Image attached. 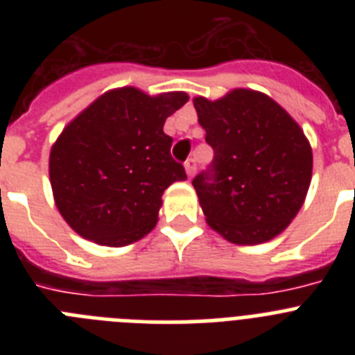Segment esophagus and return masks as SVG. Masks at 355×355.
Here are the masks:
<instances>
[{
  "mask_svg": "<svg viewBox=\"0 0 355 355\" xmlns=\"http://www.w3.org/2000/svg\"><path fill=\"white\" fill-rule=\"evenodd\" d=\"M196 159L193 158H190V159H187V162H184V171H187V175L188 178H192L193 174H196Z\"/></svg>",
  "mask_w": 355,
  "mask_h": 355,
  "instance_id": "esophagus-1",
  "label": "esophagus"
}]
</instances>
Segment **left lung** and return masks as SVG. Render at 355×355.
Wrapping results in <instances>:
<instances>
[{"mask_svg": "<svg viewBox=\"0 0 355 355\" xmlns=\"http://www.w3.org/2000/svg\"><path fill=\"white\" fill-rule=\"evenodd\" d=\"M193 106L215 153L208 171L192 181L209 227L236 245L283 233L311 183V146L299 124L274 99L249 89L216 101L199 96Z\"/></svg>", "mask_w": 355, "mask_h": 355, "instance_id": "obj_1", "label": "left lung"}]
</instances>
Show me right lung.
<instances>
[{"label": "right lung", "instance_id": "right-lung-1", "mask_svg": "<svg viewBox=\"0 0 355 355\" xmlns=\"http://www.w3.org/2000/svg\"><path fill=\"white\" fill-rule=\"evenodd\" d=\"M188 101L184 92L147 96L110 90L64 128L49 155L56 208L80 236L122 247L158 222L163 192L187 180L171 156L163 124Z\"/></svg>", "mask_w": 355, "mask_h": 355}]
</instances>
